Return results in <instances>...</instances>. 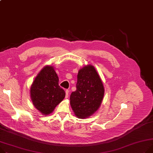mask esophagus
Masks as SVG:
<instances>
[{
	"instance_id": "obj_1",
	"label": "esophagus",
	"mask_w": 153,
	"mask_h": 153,
	"mask_svg": "<svg viewBox=\"0 0 153 153\" xmlns=\"http://www.w3.org/2000/svg\"><path fill=\"white\" fill-rule=\"evenodd\" d=\"M69 90H66V98H68V97H69Z\"/></svg>"
}]
</instances>
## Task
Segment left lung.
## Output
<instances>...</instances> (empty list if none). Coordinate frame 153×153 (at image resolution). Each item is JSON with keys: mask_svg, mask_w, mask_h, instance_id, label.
<instances>
[{"mask_svg": "<svg viewBox=\"0 0 153 153\" xmlns=\"http://www.w3.org/2000/svg\"><path fill=\"white\" fill-rule=\"evenodd\" d=\"M104 87L95 68L88 65L79 71L76 90L70 96V103L78 118L92 115L100 107L104 96Z\"/></svg>", "mask_w": 153, "mask_h": 153, "instance_id": "left-lung-1", "label": "left lung"}]
</instances>
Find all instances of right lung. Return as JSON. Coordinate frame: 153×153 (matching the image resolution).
<instances>
[{
  "label": "right lung",
  "instance_id": "add662e5",
  "mask_svg": "<svg viewBox=\"0 0 153 153\" xmlns=\"http://www.w3.org/2000/svg\"><path fill=\"white\" fill-rule=\"evenodd\" d=\"M59 79L52 66L44 67L30 87L33 105L42 114H50L65 97V90L58 85Z\"/></svg>",
  "mask_w": 153,
  "mask_h": 153
}]
</instances>
